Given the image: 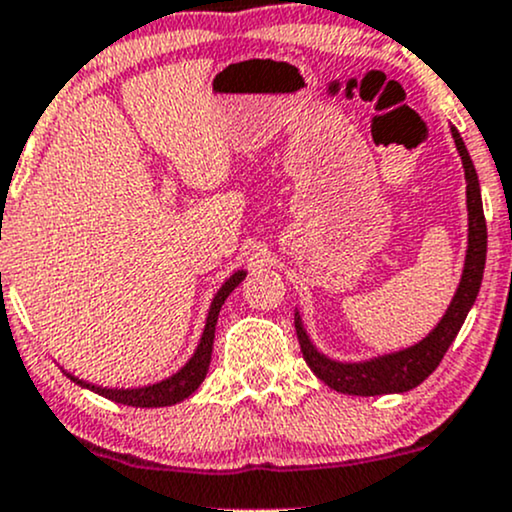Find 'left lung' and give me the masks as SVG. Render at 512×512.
<instances>
[{
    "label": "left lung",
    "instance_id": "left-lung-1",
    "mask_svg": "<svg viewBox=\"0 0 512 512\" xmlns=\"http://www.w3.org/2000/svg\"><path fill=\"white\" fill-rule=\"evenodd\" d=\"M452 138L464 165L469 235H466L462 279H459V286L457 291H454L452 301H449L445 316L437 320L435 328H432L423 340H418L411 347H403V350L362 359V362H342V359L323 355V352L313 345L306 328H303L301 313H294V325L296 335H299L303 359H306L311 372L316 374L323 384H328L330 389H335L338 393H347V396H381V393L411 391L415 386L423 384V381L435 372L437 364L442 362L449 345L457 338L459 328L464 325L466 313L471 311L476 296H479L486 265L484 204H481V187L474 170V162H471L469 150H466L464 140L454 126Z\"/></svg>",
    "mask_w": 512,
    "mask_h": 512
}]
</instances>
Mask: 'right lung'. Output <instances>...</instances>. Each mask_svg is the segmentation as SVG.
Returning <instances> with one entry per match:
<instances>
[{"label":"right lung","instance_id":"right-lung-1","mask_svg":"<svg viewBox=\"0 0 512 512\" xmlns=\"http://www.w3.org/2000/svg\"><path fill=\"white\" fill-rule=\"evenodd\" d=\"M245 274H247L245 269H238V272L230 274L226 282H223L221 289L216 291V296H213L209 306V316H206L204 333H201V340L199 345H196L194 355L187 359V364H184L179 372L167 376V379L155 381V384H148V386H136V389H109V386H97V384H89V381L77 379L75 374L65 372V369L63 372L70 376L77 386H82V389L99 393V396L109 398V401L114 403H123V406L160 408V406H174V403L184 401V398L192 396V393L201 386V381L206 379V372H209V364H211L213 338H216L218 313H221V306L226 303L230 291L243 282Z\"/></svg>","mask_w":512,"mask_h":512}]
</instances>
